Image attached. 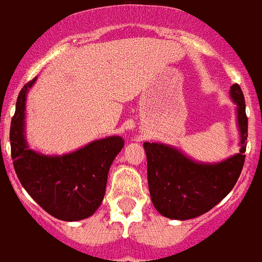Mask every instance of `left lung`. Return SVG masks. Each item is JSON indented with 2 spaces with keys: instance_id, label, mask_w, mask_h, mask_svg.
Returning a JSON list of instances; mask_svg holds the SVG:
<instances>
[{
  "instance_id": "obj_1",
  "label": "left lung",
  "mask_w": 262,
  "mask_h": 262,
  "mask_svg": "<svg viewBox=\"0 0 262 262\" xmlns=\"http://www.w3.org/2000/svg\"><path fill=\"white\" fill-rule=\"evenodd\" d=\"M230 96L237 104L241 135V150L235 156L217 164H203L167 144L143 143L150 196L161 215L177 221L200 216L225 199L237 183L245 162L248 116L238 83L230 88Z\"/></svg>"
}]
</instances>
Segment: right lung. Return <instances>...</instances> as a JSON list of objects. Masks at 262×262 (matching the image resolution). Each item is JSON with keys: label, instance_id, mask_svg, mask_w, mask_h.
<instances>
[{"label": "right lung", "instance_id": "add662e5", "mask_svg": "<svg viewBox=\"0 0 262 262\" xmlns=\"http://www.w3.org/2000/svg\"><path fill=\"white\" fill-rule=\"evenodd\" d=\"M36 78L25 83L10 123L12 160L29 196L56 219L75 222L95 214L105 194L108 171L124 146L121 137H108L63 156H45L25 141V100Z\"/></svg>", "mask_w": 262, "mask_h": 262}]
</instances>
